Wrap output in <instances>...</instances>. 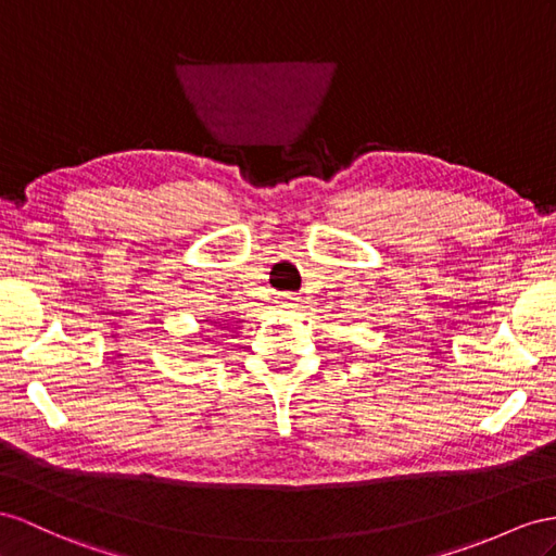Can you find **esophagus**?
Listing matches in <instances>:
<instances>
[{"label":"esophagus","instance_id":"esophagus-1","mask_svg":"<svg viewBox=\"0 0 556 556\" xmlns=\"http://www.w3.org/2000/svg\"><path fill=\"white\" fill-rule=\"evenodd\" d=\"M279 303H281V307H298V295H293V293H283Z\"/></svg>","mask_w":556,"mask_h":556}]
</instances>
